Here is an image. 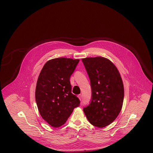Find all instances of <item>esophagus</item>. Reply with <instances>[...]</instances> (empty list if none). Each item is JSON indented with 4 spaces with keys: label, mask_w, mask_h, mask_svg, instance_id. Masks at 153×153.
<instances>
[{
    "label": "esophagus",
    "mask_w": 153,
    "mask_h": 153,
    "mask_svg": "<svg viewBox=\"0 0 153 153\" xmlns=\"http://www.w3.org/2000/svg\"><path fill=\"white\" fill-rule=\"evenodd\" d=\"M78 97L79 98L80 100H81V99H82V95H81V94L78 95Z\"/></svg>",
    "instance_id": "34e87169"
}]
</instances>
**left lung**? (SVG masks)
<instances>
[{
    "mask_svg": "<svg viewBox=\"0 0 153 153\" xmlns=\"http://www.w3.org/2000/svg\"><path fill=\"white\" fill-rule=\"evenodd\" d=\"M91 82L92 99L83 111L90 123L102 128L112 123L123 105V84L117 67L102 57L82 58Z\"/></svg>",
    "mask_w": 153,
    "mask_h": 153,
    "instance_id": "left-lung-1",
    "label": "left lung"
}]
</instances>
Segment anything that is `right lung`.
Segmentation results:
<instances>
[{"label":"right lung","mask_w":153,"mask_h":153,"mask_svg":"<svg viewBox=\"0 0 153 153\" xmlns=\"http://www.w3.org/2000/svg\"><path fill=\"white\" fill-rule=\"evenodd\" d=\"M79 59L57 58L48 61L36 82V100L44 120L53 127L65 123L73 109L80 105L79 99L72 93L70 77Z\"/></svg>","instance_id":"right-lung-1"}]
</instances>
